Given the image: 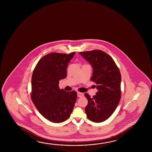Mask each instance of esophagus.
<instances>
[{"mask_svg": "<svg viewBox=\"0 0 152 152\" xmlns=\"http://www.w3.org/2000/svg\"><path fill=\"white\" fill-rule=\"evenodd\" d=\"M84 96V94L82 93H80V92H77V96L79 97H83Z\"/></svg>", "mask_w": 152, "mask_h": 152, "instance_id": "34e87169", "label": "esophagus"}]
</instances>
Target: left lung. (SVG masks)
Masks as SVG:
<instances>
[{
	"label": "left lung",
	"mask_w": 152,
	"mask_h": 152,
	"mask_svg": "<svg viewBox=\"0 0 152 152\" xmlns=\"http://www.w3.org/2000/svg\"><path fill=\"white\" fill-rule=\"evenodd\" d=\"M92 66L91 80L96 84L97 92L93 97L85 94L88 104L85 108L87 118L99 123L107 119L115 112L121 99V76L111 56L101 50L80 52Z\"/></svg>",
	"instance_id": "obj_1"
}]
</instances>
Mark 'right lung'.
Listing matches in <instances>:
<instances>
[{"label": "right lung", "mask_w": 152, "mask_h": 152, "mask_svg": "<svg viewBox=\"0 0 152 152\" xmlns=\"http://www.w3.org/2000/svg\"><path fill=\"white\" fill-rule=\"evenodd\" d=\"M75 54L52 52L43 57L33 72L31 98L45 119L61 123L69 118L77 99V92L59 87V80L67 77L68 64Z\"/></svg>", "instance_id": "1"}]
</instances>
